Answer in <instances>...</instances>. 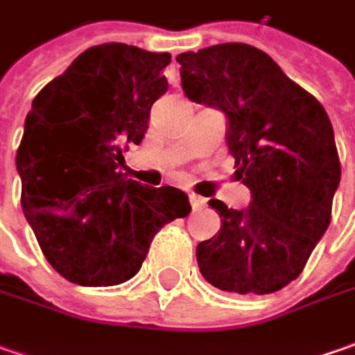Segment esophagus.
I'll return each instance as SVG.
<instances>
[{"label": "esophagus", "mask_w": 355, "mask_h": 355, "mask_svg": "<svg viewBox=\"0 0 355 355\" xmlns=\"http://www.w3.org/2000/svg\"><path fill=\"white\" fill-rule=\"evenodd\" d=\"M190 204H192V208L194 210H200V208H204L206 206V198H202V196H198V194H190Z\"/></svg>", "instance_id": "34e87169"}]
</instances>
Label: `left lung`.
<instances>
[{
    "instance_id": "left-lung-1",
    "label": "left lung",
    "mask_w": 355,
    "mask_h": 355,
    "mask_svg": "<svg viewBox=\"0 0 355 355\" xmlns=\"http://www.w3.org/2000/svg\"><path fill=\"white\" fill-rule=\"evenodd\" d=\"M177 60L190 100L227 116L236 177L251 190L248 210L210 200L222 230L196 248L202 277L227 293H275L302 273L332 220L342 168L330 117L251 44H214Z\"/></svg>"
}]
</instances>
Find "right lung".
Masks as SVG:
<instances>
[{"mask_svg": "<svg viewBox=\"0 0 355 355\" xmlns=\"http://www.w3.org/2000/svg\"><path fill=\"white\" fill-rule=\"evenodd\" d=\"M168 53L90 46L33 100L17 149L21 206L58 275L82 287L125 283L155 234L190 214L175 187H143L119 165L168 88Z\"/></svg>", "mask_w": 355, "mask_h": 355, "instance_id": "right-lung-1", "label": "right lung"}]
</instances>
